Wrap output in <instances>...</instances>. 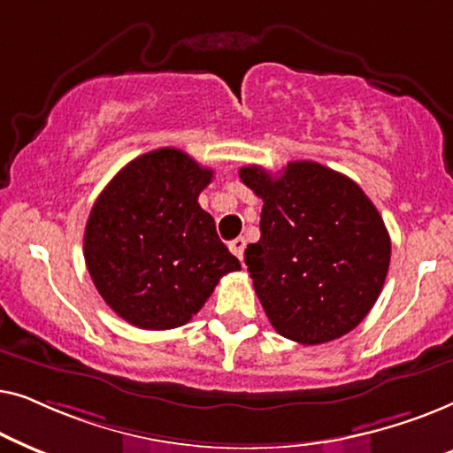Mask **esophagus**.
Here are the masks:
<instances>
[{"label":"esophagus","instance_id":"esophagus-1","mask_svg":"<svg viewBox=\"0 0 453 453\" xmlns=\"http://www.w3.org/2000/svg\"><path fill=\"white\" fill-rule=\"evenodd\" d=\"M228 250H231L233 256H237L239 259H243V251H245V239L237 237L234 241L228 243Z\"/></svg>","mask_w":453,"mask_h":453}]
</instances>
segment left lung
<instances>
[{
  "instance_id": "1",
  "label": "left lung",
  "mask_w": 453,
  "mask_h": 453,
  "mask_svg": "<svg viewBox=\"0 0 453 453\" xmlns=\"http://www.w3.org/2000/svg\"><path fill=\"white\" fill-rule=\"evenodd\" d=\"M264 200L257 243L245 264L270 324L299 344H324L361 324L389 268L388 228L373 202L342 173L295 160L272 175L243 166Z\"/></svg>"
}]
</instances>
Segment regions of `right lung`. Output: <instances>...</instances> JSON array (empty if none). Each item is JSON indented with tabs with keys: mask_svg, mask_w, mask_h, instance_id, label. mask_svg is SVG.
I'll return each mask as SVG.
<instances>
[{
	"mask_svg": "<svg viewBox=\"0 0 453 453\" xmlns=\"http://www.w3.org/2000/svg\"><path fill=\"white\" fill-rule=\"evenodd\" d=\"M212 175L189 154L158 148L123 166L96 197L84 233L86 268L127 324H188L220 278L241 270L197 203Z\"/></svg>",
	"mask_w": 453,
	"mask_h": 453,
	"instance_id": "obj_1",
	"label": "right lung"
}]
</instances>
